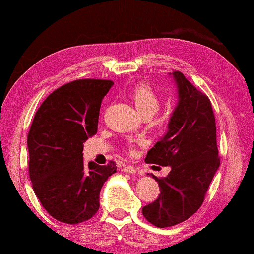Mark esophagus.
I'll use <instances>...</instances> for the list:
<instances>
[{"mask_svg":"<svg viewBox=\"0 0 254 254\" xmlns=\"http://www.w3.org/2000/svg\"><path fill=\"white\" fill-rule=\"evenodd\" d=\"M123 171L126 173H135L136 172V169L131 165H127V166H123Z\"/></svg>","mask_w":254,"mask_h":254,"instance_id":"34e87169","label":"esophagus"}]
</instances>
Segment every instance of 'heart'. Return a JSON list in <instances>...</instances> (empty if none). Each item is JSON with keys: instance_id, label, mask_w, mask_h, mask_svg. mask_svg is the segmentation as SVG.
Returning a JSON list of instances; mask_svg holds the SVG:
<instances>
[{"instance_id": "1", "label": "heart", "mask_w": 254, "mask_h": 254, "mask_svg": "<svg viewBox=\"0 0 254 254\" xmlns=\"http://www.w3.org/2000/svg\"><path fill=\"white\" fill-rule=\"evenodd\" d=\"M131 99L142 116L154 114L159 107V97L148 83H138L130 92ZM130 151L134 150L130 148Z\"/></svg>"}]
</instances>
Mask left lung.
I'll return each mask as SVG.
<instances>
[{
    "label": "left lung",
    "mask_w": 254,
    "mask_h": 254,
    "mask_svg": "<svg viewBox=\"0 0 254 254\" xmlns=\"http://www.w3.org/2000/svg\"><path fill=\"white\" fill-rule=\"evenodd\" d=\"M179 102L169 123V130L148 151L145 163L170 166L164 178H157L161 193L142 208L145 220L157 228H168L190 218L202 204L215 172L220 166L216 124L210 99L180 71L172 72Z\"/></svg>",
    "instance_id": "left-lung-1"
}]
</instances>
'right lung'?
Here are the masks:
<instances>
[{
    "label": "right lung",
    "mask_w": 254,
    "mask_h": 254,
    "mask_svg": "<svg viewBox=\"0 0 254 254\" xmlns=\"http://www.w3.org/2000/svg\"><path fill=\"white\" fill-rule=\"evenodd\" d=\"M113 82L76 79L44 100L27 135L29 175L41 206L67 224L88 221L99 209L103 184L117 171L83 163V143L98 129L100 104Z\"/></svg>",
    "instance_id": "right-lung-1"
}]
</instances>
